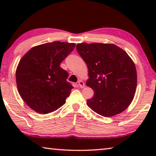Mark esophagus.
<instances>
[{
    "mask_svg": "<svg viewBox=\"0 0 156 156\" xmlns=\"http://www.w3.org/2000/svg\"><path fill=\"white\" fill-rule=\"evenodd\" d=\"M78 86L80 87V88H84V83H83V80H79L78 81Z\"/></svg>",
    "mask_w": 156,
    "mask_h": 156,
    "instance_id": "34e87169",
    "label": "esophagus"
}]
</instances>
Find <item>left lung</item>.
<instances>
[{"mask_svg": "<svg viewBox=\"0 0 156 156\" xmlns=\"http://www.w3.org/2000/svg\"><path fill=\"white\" fill-rule=\"evenodd\" d=\"M76 49L88 67L86 84L94 91L87 105L100 115L120 113L136 93L135 64L126 52L113 44L79 43Z\"/></svg>", "mask_w": 156, "mask_h": 156, "instance_id": "8db88e82", "label": "left lung"}]
</instances>
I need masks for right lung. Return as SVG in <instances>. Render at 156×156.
Segmentation results:
<instances>
[{
	"instance_id": "obj_1",
	"label": "right lung",
	"mask_w": 156,
	"mask_h": 156,
	"mask_svg": "<svg viewBox=\"0 0 156 156\" xmlns=\"http://www.w3.org/2000/svg\"><path fill=\"white\" fill-rule=\"evenodd\" d=\"M75 43L55 41L34 47L20 60L16 72L18 91L31 109L41 114L57 110L65 103L73 86L60 63Z\"/></svg>"
}]
</instances>
